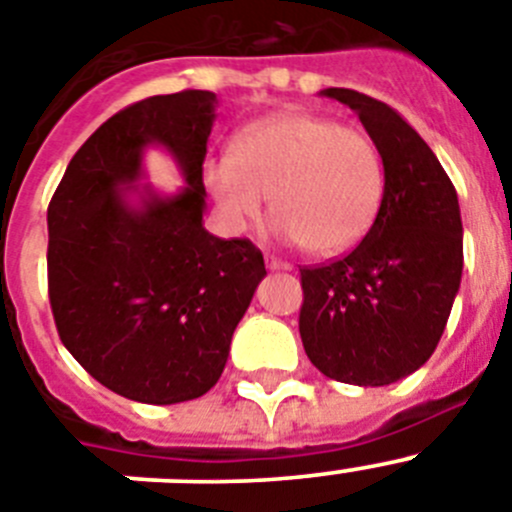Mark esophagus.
<instances>
[{
  "label": "esophagus",
  "mask_w": 512,
  "mask_h": 512,
  "mask_svg": "<svg viewBox=\"0 0 512 512\" xmlns=\"http://www.w3.org/2000/svg\"><path fill=\"white\" fill-rule=\"evenodd\" d=\"M267 267H270V270H290V262H285V260H278V257H267Z\"/></svg>",
  "instance_id": "esophagus-1"
}]
</instances>
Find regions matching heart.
<instances>
[{
	"label": "heart",
	"mask_w": 512,
	"mask_h": 512,
	"mask_svg": "<svg viewBox=\"0 0 512 512\" xmlns=\"http://www.w3.org/2000/svg\"><path fill=\"white\" fill-rule=\"evenodd\" d=\"M224 219L245 229L270 194L275 232L315 255L364 240L384 199V161L364 131L313 113H280L234 141L232 156L204 164Z\"/></svg>",
	"instance_id": "heart-1"
}]
</instances>
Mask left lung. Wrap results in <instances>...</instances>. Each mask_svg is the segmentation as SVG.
I'll use <instances>...</instances> for the list:
<instances>
[{
    "label": "left lung",
    "mask_w": 512,
    "mask_h": 512,
    "mask_svg": "<svg viewBox=\"0 0 512 512\" xmlns=\"http://www.w3.org/2000/svg\"><path fill=\"white\" fill-rule=\"evenodd\" d=\"M358 113L384 161V199L366 237L326 265L300 267V338L328 379L386 386L427 364L462 280L457 191L394 108L326 88Z\"/></svg>",
    "instance_id": "obj_1"
}]
</instances>
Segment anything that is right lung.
Returning <instances> with one entry per match:
<instances>
[{
    "label": "right lung",
    "instance_id": "obj_1",
    "mask_svg": "<svg viewBox=\"0 0 512 512\" xmlns=\"http://www.w3.org/2000/svg\"><path fill=\"white\" fill-rule=\"evenodd\" d=\"M214 108L209 90L128 105L78 148L47 207V293L60 341L95 381L143 404H179L217 384L267 275L250 240H219L202 224ZM148 142L185 174L174 198L132 184ZM128 190L142 202L128 203Z\"/></svg>",
    "mask_w": 512,
    "mask_h": 512
}]
</instances>
